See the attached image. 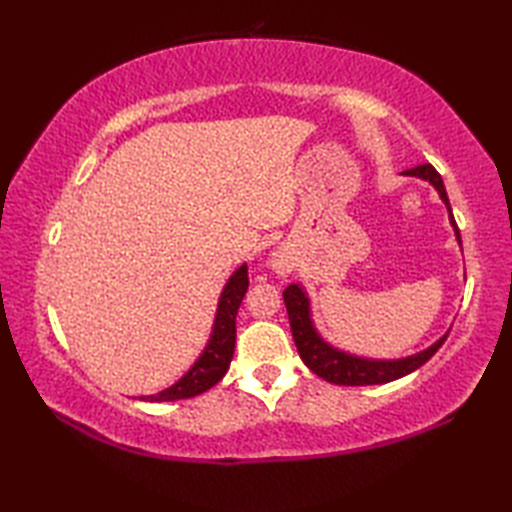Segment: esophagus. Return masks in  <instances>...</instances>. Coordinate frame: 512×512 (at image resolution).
<instances>
[{"mask_svg":"<svg viewBox=\"0 0 512 512\" xmlns=\"http://www.w3.org/2000/svg\"><path fill=\"white\" fill-rule=\"evenodd\" d=\"M270 266H273V270H275L277 275L286 277V275H290L292 270H295V266H297L295 255H292L290 248L281 246V248H277L275 253H273V259H270Z\"/></svg>","mask_w":512,"mask_h":512,"instance_id":"34e87169","label":"esophagus"}]
</instances>
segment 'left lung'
<instances>
[{
    "label": "left lung",
    "mask_w": 512,
    "mask_h": 512,
    "mask_svg": "<svg viewBox=\"0 0 512 512\" xmlns=\"http://www.w3.org/2000/svg\"><path fill=\"white\" fill-rule=\"evenodd\" d=\"M402 173H405V176H416V178L427 180L433 184V187H436L442 202L447 204L451 226H453L455 235H458V242L462 244L458 224H455V220H453L447 189H444L440 173L431 165H418V167L407 169ZM284 301H286V310H288V319H290L292 339H295L301 361L306 363L314 374L321 376L323 380H328V383H334V385L358 387V385L391 383V380L416 372L418 367H422L433 354L440 350L442 343L447 341V336H449V332H447L442 339H438L431 347H427V350H422V352L407 356V358H398V361H369V358H361V356L336 350V347H332L330 343H325L321 339L317 328H314V323L310 319V299L306 295V290H303L299 284H290L284 290Z\"/></svg>",
    "instance_id": "left-lung-1"
}]
</instances>
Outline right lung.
I'll use <instances>...</instances> for the list:
<instances>
[{"label": "right lung", "instance_id": "right-lung-1", "mask_svg": "<svg viewBox=\"0 0 512 512\" xmlns=\"http://www.w3.org/2000/svg\"><path fill=\"white\" fill-rule=\"evenodd\" d=\"M246 290H248V266L244 264L239 266L231 275V279L226 281L220 303H217L213 334L198 361L193 363V367L178 380L176 385L162 389L156 396H143V400L169 402V400H180V398H193L220 383L228 365L233 361L235 332H237L235 317H237L239 306H242Z\"/></svg>", "mask_w": 512, "mask_h": 512}]
</instances>
